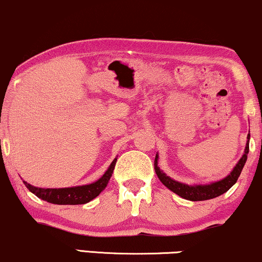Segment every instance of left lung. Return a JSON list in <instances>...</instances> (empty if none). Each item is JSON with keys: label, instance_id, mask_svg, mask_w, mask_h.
I'll list each match as a JSON object with an SVG mask.
<instances>
[{"label": "left lung", "instance_id": "obj_1", "mask_svg": "<svg viewBox=\"0 0 262 262\" xmlns=\"http://www.w3.org/2000/svg\"><path fill=\"white\" fill-rule=\"evenodd\" d=\"M247 139H248L247 145H246V149H244V154L242 155V158L239 159V161L237 162V165L233 167L230 174L225 177V178H223L222 181L214 182V183H210V184H205V185L202 184L188 185V184H184V183L177 182L159 168L158 154H156L155 161H154L155 172L156 174H158V178L160 179L161 183L166 186V188H168L171 191L177 193V195H179L183 199L190 200V201H206V200L218 198V196L223 195L224 192H226L231 186L235 184L237 179H238L241 172H242L244 164H246L247 161V155L248 152H249V139H250L249 134H248Z\"/></svg>", "mask_w": 262, "mask_h": 262}]
</instances>
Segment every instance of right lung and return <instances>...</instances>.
<instances>
[{"mask_svg":"<svg viewBox=\"0 0 262 262\" xmlns=\"http://www.w3.org/2000/svg\"><path fill=\"white\" fill-rule=\"evenodd\" d=\"M117 159H114L110 167L104 174L96 182L88 185L72 186V188H61V189H44L36 188L29 183L24 182L26 188L32 193H35L37 198L44 200V201L54 203V205H84L90 202L91 200L97 198L102 190L106 189L108 181L113 174V169L115 167Z\"/></svg>","mask_w":262,"mask_h":262,"instance_id":"obj_1","label":"right lung"}]
</instances>
